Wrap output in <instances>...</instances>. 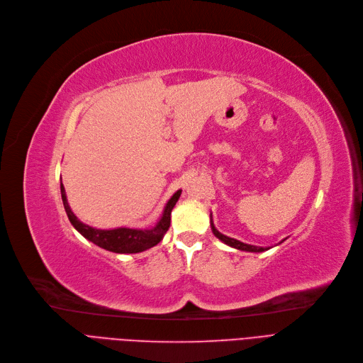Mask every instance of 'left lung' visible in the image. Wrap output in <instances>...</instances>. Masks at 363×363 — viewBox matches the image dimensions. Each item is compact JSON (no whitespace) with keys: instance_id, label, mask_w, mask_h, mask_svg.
<instances>
[{"instance_id":"obj_1","label":"left lung","mask_w":363,"mask_h":363,"mask_svg":"<svg viewBox=\"0 0 363 363\" xmlns=\"http://www.w3.org/2000/svg\"><path fill=\"white\" fill-rule=\"evenodd\" d=\"M210 223H211V230H213L214 236L218 238V239L221 240V242H224V244L232 247V248H236V250H239V251H247V252H263V251L270 250V248H267V247H257V245L244 244V242H240V240H238V239H233V238H229V236H226V235L220 233V232L216 229V226H214V221H213V216H211V214H210ZM284 240H285V239H284ZM279 244H282V242H279Z\"/></svg>"}]
</instances>
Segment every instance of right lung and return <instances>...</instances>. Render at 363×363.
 I'll return each instance as SVG.
<instances>
[{
    "label": "right lung",
    "instance_id": "right-lung-1",
    "mask_svg": "<svg viewBox=\"0 0 363 363\" xmlns=\"http://www.w3.org/2000/svg\"><path fill=\"white\" fill-rule=\"evenodd\" d=\"M60 194H62L63 206H65V211L67 214L69 221H71L75 230H78L85 239H89L90 242L96 244L97 247H100L103 250L111 251V252L135 254V252L146 251L161 242L164 235L167 233V230L169 228L171 211H172V208H174L176 202L179 201V198L182 195V189L168 199V202L164 206L161 218L150 229H133V228H125V226L115 228V229L91 228V226H89V224H85L81 220H78V217L71 210L62 180H60Z\"/></svg>",
    "mask_w": 363,
    "mask_h": 363
}]
</instances>
